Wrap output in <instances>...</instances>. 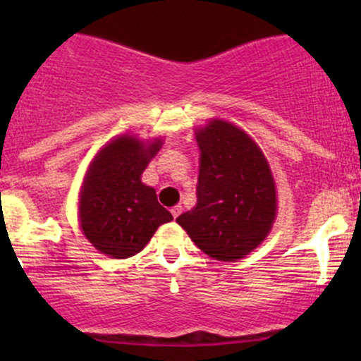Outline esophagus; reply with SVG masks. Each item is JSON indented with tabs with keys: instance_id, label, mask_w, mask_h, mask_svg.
<instances>
[{
	"instance_id": "obj_1",
	"label": "esophagus",
	"mask_w": 361,
	"mask_h": 361,
	"mask_svg": "<svg viewBox=\"0 0 361 361\" xmlns=\"http://www.w3.org/2000/svg\"><path fill=\"white\" fill-rule=\"evenodd\" d=\"M181 212H183V209H181V205H175V207H173V209H171V214H173V217H178V215H180Z\"/></svg>"
}]
</instances>
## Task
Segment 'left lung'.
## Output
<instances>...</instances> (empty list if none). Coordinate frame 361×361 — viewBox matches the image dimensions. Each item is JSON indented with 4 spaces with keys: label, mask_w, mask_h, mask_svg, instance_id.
I'll return each mask as SVG.
<instances>
[{
    "label": "left lung",
    "mask_w": 361,
    "mask_h": 361,
    "mask_svg": "<svg viewBox=\"0 0 361 361\" xmlns=\"http://www.w3.org/2000/svg\"><path fill=\"white\" fill-rule=\"evenodd\" d=\"M197 142V205L176 222L205 255L219 261L244 258L275 221V181L267 157L246 132L224 120L200 128Z\"/></svg>",
    "instance_id": "left-lung-1"
}]
</instances>
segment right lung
I'll return each instance as SVG.
<instances>
[{"label": "right lung", "mask_w": 361, "mask_h": 361, "mask_svg": "<svg viewBox=\"0 0 361 361\" xmlns=\"http://www.w3.org/2000/svg\"><path fill=\"white\" fill-rule=\"evenodd\" d=\"M161 140L144 146L132 135L111 140L86 173L80 198L81 229L88 241L111 258L137 255L161 224L173 215L157 202L154 188L140 181Z\"/></svg>", "instance_id": "add662e5"}]
</instances>
